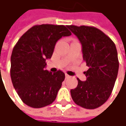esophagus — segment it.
<instances>
[{
  "label": "esophagus",
  "instance_id": "34e87169",
  "mask_svg": "<svg viewBox=\"0 0 126 126\" xmlns=\"http://www.w3.org/2000/svg\"><path fill=\"white\" fill-rule=\"evenodd\" d=\"M65 78L66 79H69V78H70V76H69L68 74H66Z\"/></svg>",
  "mask_w": 126,
  "mask_h": 126
}]
</instances>
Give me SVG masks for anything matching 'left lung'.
Segmentation results:
<instances>
[{
    "mask_svg": "<svg viewBox=\"0 0 126 126\" xmlns=\"http://www.w3.org/2000/svg\"><path fill=\"white\" fill-rule=\"evenodd\" d=\"M82 45L83 58L89 67L85 71V81L78 80L71 90L74 102L85 109H93L107 102L114 88L119 71L118 53L114 43L94 27L69 25Z\"/></svg>",
    "mask_w": 126,
    "mask_h": 126,
    "instance_id": "obj_1",
    "label": "left lung"
}]
</instances>
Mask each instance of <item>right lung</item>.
Returning <instances> with one entry per match:
<instances>
[{
	"label": "right lung",
	"instance_id": "add662e5",
	"mask_svg": "<svg viewBox=\"0 0 126 126\" xmlns=\"http://www.w3.org/2000/svg\"><path fill=\"white\" fill-rule=\"evenodd\" d=\"M70 35L64 25H35L17 41L11 55L10 76L24 104L41 108L55 101L65 75L60 70H46V61L51 58L57 41Z\"/></svg>",
	"mask_w": 126,
	"mask_h": 126
}]
</instances>
